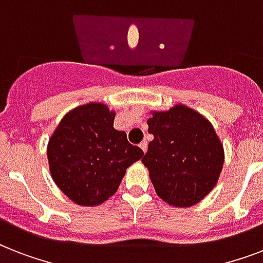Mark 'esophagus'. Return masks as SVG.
Wrapping results in <instances>:
<instances>
[{
  "label": "esophagus",
  "mask_w": 263,
  "mask_h": 263,
  "mask_svg": "<svg viewBox=\"0 0 263 263\" xmlns=\"http://www.w3.org/2000/svg\"><path fill=\"white\" fill-rule=\"evenodd\" d=\"M139 147L142 148V150H143V153L147 152V142H146V140H143V142H142V143L139 144Z\"/></svg>",
  "instance_id": "1"
}]
</instances>
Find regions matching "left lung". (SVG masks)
Returning <instances> with one entry per match:
<instances>
[{"instance_id":"8db88e82","label":"left lung","mask_w":263,"mask_h":263,"mask_svg":"<svg viewBox=\"0 0 263 263\" xmlns=\"http://www.w3.org/2000/svg\"><path fill=\"white\" fill-rule=\"evenodd\" d=\"M143 165L157 195L173 208H190L203 199L220 179L224 147L206 117L185 105L152 111Z\"/></svg>"}]
</instances>
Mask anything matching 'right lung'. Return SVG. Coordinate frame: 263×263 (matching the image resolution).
Instances as JSON below:
<instances>
[{"label":"right lung","instance_id":"add662e5","mask_svg":"<svg viewBox=\"0 0 263 263\" xmlns=\"http://www.w3.org/2000/svg\"><path fill=\"white\" fill-rule=\"evenodd\" d=\"M115 110L90 102L68 111L47 143L50 175L57 187L80 206H97L115 195L127 168L142 148L113 128Z\"/></svg>","mask_w":263,"mask_h":263}]
</instances>
